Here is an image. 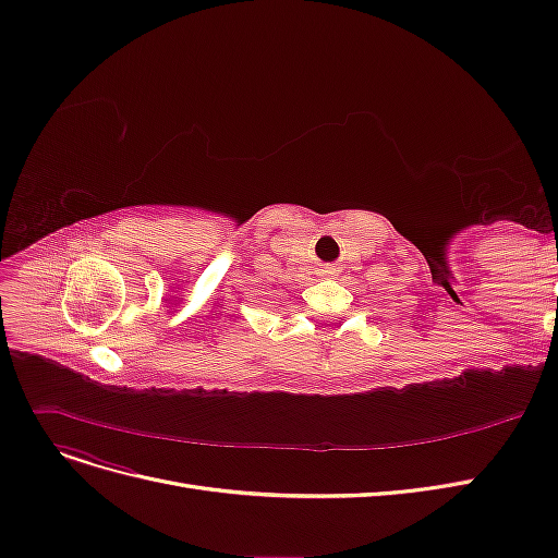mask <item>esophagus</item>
I'll list each match as a JSON object with an SVG mask.
<instances>
[{"mask_svg":"<svg viewBox=\"0 0 558 558\" xmlns=\"http://www.w3.org/2000/svg\"><path fill=\"white\" fill-rule=\"evenodd\" d=\"M337 267H323V277H337Z\"/></svg>","mask_w":558,"mask_h":558,"instance_id":"34e87169","label":"esophagus"}]
</instances>
